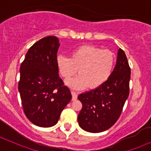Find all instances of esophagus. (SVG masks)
<instances>
[{"label": "esophagus", "instance_id": "1", "mask_svg": "<svg viewBox=\"0 0 151 151\" xmlns=\"http://www.w3.org/2000/svg\"><path fill=\"white\" fill-rule=\"evenodd\" d=\"M71 95H72V100H76L77 99V93L74 91H71Z\"/></svg>", "mask_w": 151, "mask_h": 151}]
</instances>
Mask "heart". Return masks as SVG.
<instances>
[{
	"label": "heart",
	"instance_id": "1",
	"mask_svg": "<svg viewBox=\"0 0 151 151\" xmlns=\"http://www.w3.org/2000/svg\"><path fill=\"white\" fill-rule=\"evenodd\" d=\"M56 65L60 74L66 80L75 75L78 70L80 75L67 82L73 89L83 90L88 86L94 89L109 78L115 66V56L109 50L85 45L73 50L70 58L58 56Z\"/></svg>",
	"mask_w": 151,
	"mask_h": 151
}]
</instances>
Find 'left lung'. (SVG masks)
Listing matches in <instances>:
<instances>
[{"mask_svg": "<svg viewBox=\"0 0 151 151\" xmlns=\"http://www.w3.org/2000/svg\"><path fill=\"white\" fill-rule=\"evenodd\" d=\"M130 78L131 69L127 58L120 48L116 65L109 78L99 88L78 96L83 108L77 120L83 130L99 133L116 123L129 97Z\"/></svg>", "mask_w": 151, "mask_h": 151, "instance_id": "1", "label": "left lung"}]
</instances>
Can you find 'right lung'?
<instances>
[{
	"label": "right lung",
	"mask_w": 151,
	"mask_h": 151,
	"mask_svg": "<svg viewBox=\"0 0 151 151\" xmlns=\"http://www.w3.org/2000/svg\"><path fill=\"white\" fill-rule=\"evenodd\" d=\"M59 47L55 36L43 38L29 49L20 66L18 90L24 112L30 122L40 127L55 126L71 99L69 89L58 75Z\"/></svg>",
	"instance_id": "1"
}]
</instances>
